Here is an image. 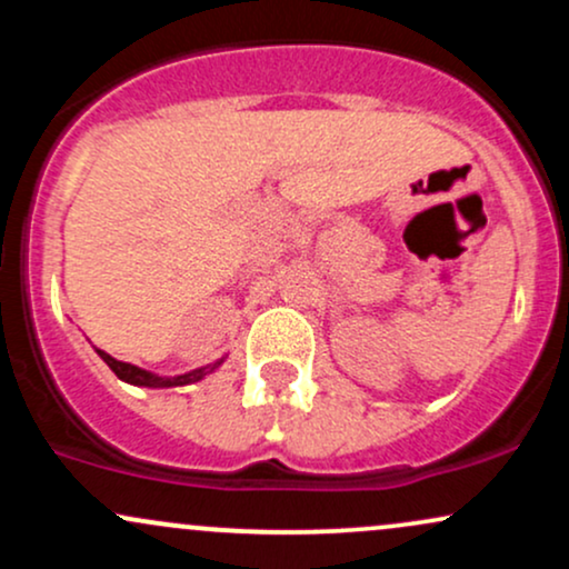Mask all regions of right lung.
Returning <instances> with one entry per match:
<instances>
[{"label":"right lung","mask_w":569,"mask_h":569,"mask_svg":"<svg viewBox=\"0 0 569 569\" xmlns=\"http://www.w3.org/2000/svg\"><path fill=\"white\" fill-rule=\"evenodd\" d=\"M96 352H98V356L103 358V363H107V367L112 369L114 375L120 377L122 382H128V385H136V388H181V385H192V382H200L202 377L213 375V371H217V369L221 367V363H224V356H221L219 361L208 363V367H200V369H192V371H187V375H176V377H160V375H154V371H147V369H141V367H133V363L117 361V358L109 356V352H103V350H98V348H96Z\"/></svg>","instance_id":"add662e5"}]
</instances>
